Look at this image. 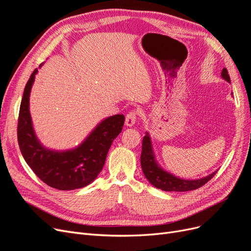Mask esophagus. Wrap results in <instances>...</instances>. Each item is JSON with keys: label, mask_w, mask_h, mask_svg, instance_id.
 <instances>
[{"label": "esophagus", "mask_w": 251, "mask_h": 251, "mask_svg": "<svg viewBox=\"0 0 251 251\" xmlns=\"http://www.w3.org/2000/svg\"><path fill=\"white\" fill-rule=\"evenodd\" d=\"M136 118H137V113L135 111H132L128 114H126V126H133L136 123Z\"/></svg>", "instance_id": "1"}]
</instances>
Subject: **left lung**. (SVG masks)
<instances>
[{"label":"left lung","mask_w":251,"mask_h":251,"mask_svg":"<svg viewBox=\"0 0 251 251\" xmlns=\"http://www.w3.org/2000/svg\"><path fill=\"white\" fill-rule=\"evenodd\" d=\"M221 76L226 81L230 82L229 74L227 72L226 68L222 70ZM141 168L143 171L144 176L149 180L150 183L161 189L164 192H188L194 191L204 185L206 182H208L212 177L215 176L218 171L209 174L208 176L203 177L200 179L195 180H188V179H182L175 175L171 174L170 172L163 170L158 161L156 160V156L153 150V144L150 137V134L147 132L146 136L142 140V151L140 157Z\"/></svg>","instance_id":"1"}]
</instances>
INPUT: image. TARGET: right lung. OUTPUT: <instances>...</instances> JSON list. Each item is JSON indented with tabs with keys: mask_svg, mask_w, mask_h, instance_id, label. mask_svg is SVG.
<instances>
[{
	"mask_svg": "<svg viewBox=\"0 0 251 251\" xmlns=\"http://www.w3.org/2000/svg\"><path fill=\"white\" fill-rule=\"evenodd\" d=\"M36 73L37 69L26 83L20 107L18 141L21 153L36 176L47 185L59 191L85 187L101 172L113 140L123 130L125 116L117 114L101 120L74 149L55 151L44 147L35 135L29 111V97Z\"/></svg>",
	"mask_w": 251,
	"mask_h": 251,
	"instance_id": "right-lung-1",
	"label": "right lung"
}]
</instances>
